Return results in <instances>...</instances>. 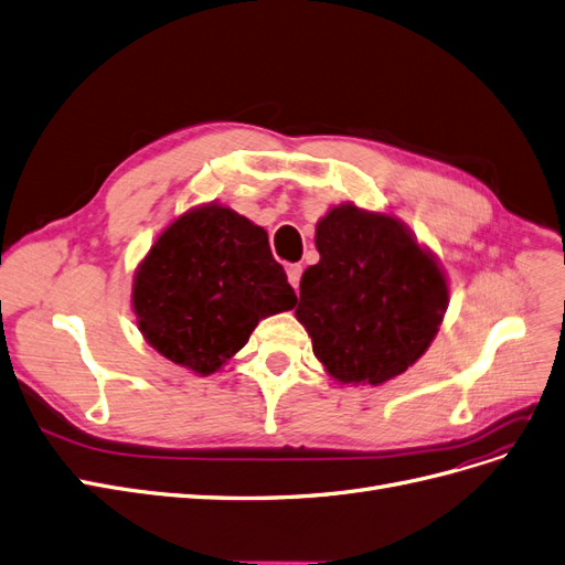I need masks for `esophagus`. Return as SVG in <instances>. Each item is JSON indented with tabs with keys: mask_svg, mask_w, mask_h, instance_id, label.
<instances>
[{
	"mask_svg": "<svg viewBox=\"0 0 565 565\" xmlns=\"http://www.w3.org/2000/svg\"><path fill=\"white\" fill-rule=\"evenodd\" d=\"M301 264H292V266H287V280H289V285H292L295 289H299V280H301Z\"/></svg>",
	"mask_w": 565,
	"mask_h": 565,
	"instance_id": "esophagus-1",
	"label": "esophagus"
}]
</instances>
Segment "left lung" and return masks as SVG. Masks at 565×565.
<instances>
[{
  "mask_svg": "<svg viewBox=\"0 0 565 565\" xmlns=\"http://www.w3.org/2000/svg\"><path fill=\"white\" fill-rule=\"evenodd\" d=\"M297 320L339 384L382 386L431 347L450 287L438 256L398 216L337 204L316 226Z\"/></svg>",
  "mask_w": 565,
  "mask_h": 565,
  "instance_id": "obj_1",
  "label": "left lung"
}]
</instances>
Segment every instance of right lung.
Returning a JSON list of instances; mask_svg holds the SVG:
<instances>
[{
    "label": "right lung",
    "instance_id": "obj_1",
    "mask_svg": "<svg viewBox=\"0 0 565 565\" xmlns=\"http://www.w3.org/2000/svg\"><path fill=\"white\" fill-rule=\"evenodd\" d=\"M295 303L268 233L218 202L177 216L134 270L131 311L143 339L200 377L224 367L259 320Z\"/></svg>",
    "mask_w": 565,
    "mask_h": 565
}]
</instances>
